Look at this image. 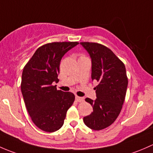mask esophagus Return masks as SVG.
Here are the masks:
<instances>
[{
    "instance_id": "34e87169",
    "label": "esophagus",
    "mask_w": 153,
    "mask_h": 153,
    "mask_svg": "<svg viewBox=\"0 0 153 153\" xmlns=\"http://www.w3.org/2000/svg\"><path fill=\"white\" fill-rule=\"evenodd\" d=\"M76 102H84V98L83 97H76Z\"/></svg>"
}]
</instances>
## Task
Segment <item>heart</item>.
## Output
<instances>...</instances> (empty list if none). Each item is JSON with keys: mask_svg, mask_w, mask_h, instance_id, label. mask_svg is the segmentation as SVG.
Returning a JSON list of instances; mask_svg holds the SVG:
<instances>
[{"mask_svg": "<svg viewBox=\"0 0 153 153\" xmlns=\"http://www.w3.org/2000/svg\"><path fill=\"white\" fill-rule=\"evenodd\" d=\"M86 56H84V55H80V56H79V59H81V58H85Z\"/></svg>", "mask_w": 153, "mask_h": 153, "instance_id": "obj_1", "label": "heart"}]
</instances>
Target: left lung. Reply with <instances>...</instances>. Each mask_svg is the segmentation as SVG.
Wrapping results in <instances>:
<instances>
[{
  "mask_svg": "<svg viewBox=\"0 0 153 153\" xmlns=\"http://www.w3.org/2000/svg\"><path fill=\"white\" fill-rule=\"evenodd\" d=\"M92 61L91 78L97 80V99L85 101L93 107V112L83 118L85 125L94 130L109 127L122 111L128 79L125 65L109 48L97 42H82Z\"/></svg>",
  "mask_w": 153,
  "mask_h": 153,
  "instance_id": "1",
  "label": "left lung"
}]
</instances>
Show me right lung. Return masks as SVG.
Instances as JSON below:
<instances>
[{
	"label": "right lung",
	"instance_id": "add662e5",
	"mask_svg": "<svg viewBox=\"0 0 153 153\" xmlns=\"http://www.w3.org/2000/svg\"><path fill=\"white\" fill-rule=\"evenodd\" d=\"M78 42H53L39 47L23 68L21 92L31 120L43 131L53 133L63 125L74 94L53 85L58 82L61 59Z\"/></svg>",
	"mask_w": 153,
	"mask_h": 153
}]
</instances>
